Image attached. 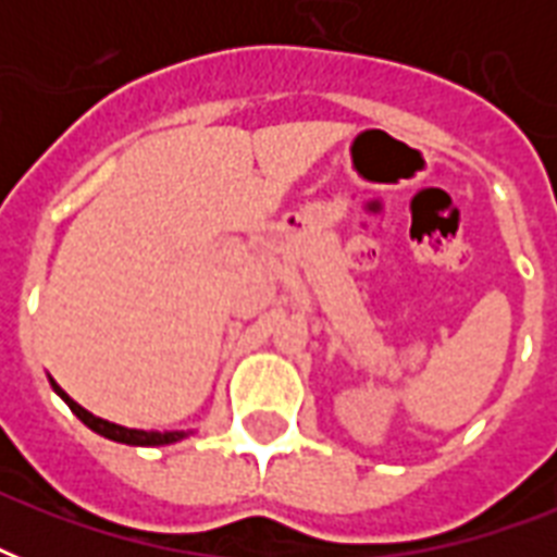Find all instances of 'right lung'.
Masks as SVG:
<instances>
[{"mask_svg": "<svg viewBox=\"0 0 557 557\" xmlns=\"http://www.w3.org/2000/svg\"><path fill=\"white\" fill-rule=\"evenodd\" d=\"M54 384V381H51ZM54 389L60 396L65 398V405L72 407V413L81 419L83 424H89L91 431L100 433V436H107V440H115V442H124V445H168V442H176L182 440L185 433H150V431H135V428H121V424H112L107 419H98V416H91L89 410H83L74 398H69L63 389L57 387Z\"/></svg>", "mask_w": 557, "mask_h": 557, "instance_id": "right-lung-1", "label": "right lung"}]
</instances>
